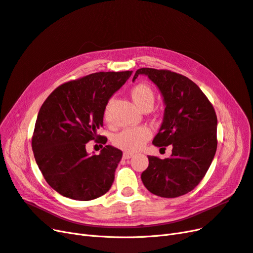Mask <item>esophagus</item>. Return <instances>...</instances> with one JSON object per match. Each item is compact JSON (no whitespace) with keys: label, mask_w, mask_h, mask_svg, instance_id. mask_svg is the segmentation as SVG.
Here are the masks:
<instances>
[{"label":"esophagus","mask_w":253,"mask_h":253,"mask_svg":"<svg viewBox=\"0 0 253 253\" xmlns=\"http://www.w3.org/2000/svg\"><path fill=\"white\" fill-rule=\"evenodd\" d=\"M132 156H133L132 153H127V152H125L124 155H122V157H124L125 159H128V158H131Z\"/></svg>","instance_id":"esophagus-1"}]
</instances>
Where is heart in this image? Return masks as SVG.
I'll use <instances>...</instances> for the list:
<instances>
[{
	"label": "heart",
	"instance_id": "1",
	"mask_svg": "<svg viewBox=\"0 0 253 253\" xmlns=\"http://www.w3.org/2000/svg\"><path fill=\"white\" fill-rule=\"evenodd\" d=\"M131 96L135 104L139 109H144L147 106H153L155 100V95L153 89L144 83H139L135 85L131 90ZM113 103V99L109 100L104 109V118H109L110 109ZM152 136L150 128L147 126H136L127 127L119 134L115 136L114 144L117 148L126 152H137L139 151Z\"/></svg>",
	"mask_w": 253,
	"mask_h": 253
}]
</instances>
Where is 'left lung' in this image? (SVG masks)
Here are the masks:
<instances>
[{
    "label": "left lung",
    "mask_w": 253,
    "mask_h": 253,
    "mask_svg": "<svg viewBox=\"0 0 253 253\" xmlns=\"http://www.w3.org/2000/svg\"><path fill=\"white\" fill-rule=\"evenodd\" d=\"M156 84L166 105L164 120L153 144L172 155L160 159L149 156V167L141 180L151 193L160 197H178L192 191L204 178L217 148V117L213 105L196 84L180 74L167 70L139 68Z\"/></svg>",
    "instance_id": "8db88e82"
}]
</instances>
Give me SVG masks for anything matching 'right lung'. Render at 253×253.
Returning a JSON list of instances; mask_svg holds the SVG:
<instances>
[{
  "label": "right lung",
  "instance_id": "add662e5",
  "mask_svg": "<svg viewBox=\"0 0 253 253\" xmlns=\"http://www.w3.org/2000/svg\"><path fill=\"white\" fill-rule=\"evenodd\" d=\"M132 73L100 72L68 81L42 104L32 147L45 180L59 194L91 201L111 189L122 152L105 145L99 155H89L85 145L95 139L105 144L108 138L97 135L105 105Z\"/></svg>",
  "mask_w": 253,
  "mask_h": 253
}]
</instances>
